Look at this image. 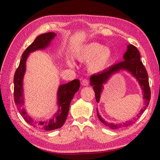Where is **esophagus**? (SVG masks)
Instances as JSON below:
<instances>
[{"label":"esophagus","mask_w":160,"mask_h":160,"mask_svg":"<svg viewBox=\"0 0 160 160\" xmlns=\"http://www.w3.org/2000/svg\"><path fill=\"white\" fill-rule=\"evenodd\" d=\"M82 85L83 86H88L89 85V80H87V79H84L82 81Z\"/></svg>","instance_id":"1"}]
</instances>
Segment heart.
<instances>
[{
  "label": "heart",
  "mask_w": 160,
  "mask_h": 160,
  "mask_svg": "<svg viewBox=\"0 0 160 160\" xmlns=\"http://www.w3.org/2000/svg\"><path fill=\"white\" fill-rule=\"evenodd\" d=\"M75 58L80 62H88V68L92 73L102 72L107 67L112 57L110 48L97 42H90L81 46L74 54ZM66 63L72 67L73 63L68 60Z\"/></svg>",
  "instance_id": "1"
}]
</instances>
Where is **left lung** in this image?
<instances>
[{"label": "left lung", "instance_id": "8db88e82", "mask_svg": "<svg viewBox=\"0 0 160 160\" xmlns=\"http://www.w3.org/2000/svg\"><path fill=\"white\" fill-rule=\"evenodd\" d=\"M123 58V61L113 65L97 75H92L90 77V85L92 87H93L97 102H99L102 92L104 90V84H106L114 74L120 72L121 70H126L136 79L142 90V98L144 99L145 103L144 107L139 113V115H141L148 107L150 100V89L149 85L147 70L143 66L142 61H140V54L138 50L133 45L129 44L127 46V49ZM97 113L100 121L112 129H118L123 127H126L133 123L131 121H126V123H123V124L109 123L101 117L97 108Z\"/></svg>", "mask_w": 160, "mask_h": 160}]
</instances>
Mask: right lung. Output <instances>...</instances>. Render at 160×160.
Masks as SVG:
<instances>
[{"mask_svg": "<svg viewBox=\"0 0 160 160\" xmlns=\"http://www.w3.org/2000/svg\"><path fill=\"white\" fill-rule=\"evenodd\" d=\"M56 36V34L54 32H48L38 36L32 44L24 51L20 65L16 70L14 76V99L19 112L29 125L44 131H53L63 126L67 118L71 100L80 86V80L75 79L68 83L63 84L58 87L57 92L58 110L48 120L37 121L27 112L23 94V79L26 72L27 59L29 53L47 48Z\"/></svg>", "mask_w": 160, "mask_h": 160, "instance_id": "add662e5", "label": "right lung"}]
</instances>
